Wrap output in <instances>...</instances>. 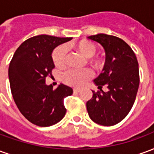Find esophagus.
Listing matches in <instances>:
<instances>
[{
	"instance_id": "1",
	"label": "esophagus",
	"mask_w": 154,
	"mask_h": 154,
	"mask_svg": "<svg viewBox=\"0 0 154 154\" xmlns=\"http://www.w3.org/2000/svg\"><path fill=\"white\" fill-rule=\"evenodd\" d=\"M73 91L74 92H76V93H77V92H80L81 89L80 88H74Z\"/></svg>"
}]
</instances>
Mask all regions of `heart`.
<instances>
[{"mask_svg": "<svg viewBox=\"0 0 154 154\" xmlns=\"http://www.w3.org/2000/svg\"><path fill=\"white\" fill-rule=\"evenodd\" d=\"M78 49L81 53L87 57H93L97 51V46L89 41H82L78 44ZM67 47L65 45H60L57 47L52 54V58L54 63L57 67H62L66 62ZM92 72L89 68H74L69 67L64 71L62 78L64 82L70 86H81L92 77Z\"/></svg>", "mask_w": 154, "mask_h": 154, "instance_id": "b5f03b06", "label": "heart"}]
</instances>
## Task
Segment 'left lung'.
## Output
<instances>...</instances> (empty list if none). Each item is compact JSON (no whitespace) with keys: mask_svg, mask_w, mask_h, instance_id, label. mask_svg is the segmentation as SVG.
<instances>
[{"mask_svg":"<svg viewBox=\"0 0 154 154\" xmlns=\"http://www.w3.org/2000/svg\"><path fill=\"white\" fill-rule=\"evenodd\" d=\"M106 51L103 72L94 80L100 91H92L87 102L91 120L104 126L115 125L125 119L135 100L139 86V63L132 48L121 38L105 34L88 37ZM106 85L109 90H101Z\"/></svg>","mask_w":154,"mask_h":154,"instance_id":"left-lung-1","label":"left lung"}]
</instances>
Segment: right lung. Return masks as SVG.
<instances>
[{
  "mask_svg": "<svg viewBox=\"0 0 154 154\" xmlns=\"http://www.w3.org/2000/svg\"><path fill=\"white\" fill-rule=\"evenodd\" d=\"M72 38L51 35L34 36L16 49L9 66L12 97L20 113L35 125H54L66 114L63 100L72 94L71 87L61 83L56 89L45 79L54 68L52 52Z\"/></svg>",
  "mask_w": 154,
  "mask_h": 154,
  "instance_id": "1",
  "label": "right lung"
}]
</instances>
